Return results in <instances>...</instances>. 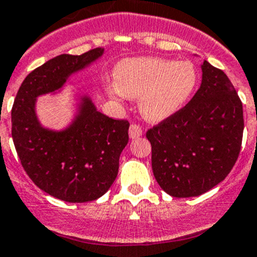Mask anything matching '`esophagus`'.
Segmentation results:
<instances>
[{
  "instance_id": "1",
  "label": "esophagus",
  "mask_w": 257,
  "mask_h": 257,
  "mask_svg": "<svg viewBox=\"0 0 257 257\" xmlns=\"http://www.w3.org/2000/svg\"><path fill=\"white\" fill-rule=\"evenodd\" d=\"M142 136H143L142 126L138 125V124H132L131 128H129V137H131V139H137V138Z\"/></svg>"
}]
</instances>
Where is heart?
<instances>
[{"label":"heart","mask_w":257,"mask_h":257,"mask_svg":"<svg viewBox=\"0 0 257 257\" xmlns=\"http://www.w3.org/2000/svg\"><path fill=\"white\" fill-rule=\"evenodd\" d=\"M114 85L108 87L113 98H140V112L159 121L176 113L192 94L197 71L188 61L164 58H131L117 64Z\"/></svg>","instance_id":"heart-1"}]
</instances>
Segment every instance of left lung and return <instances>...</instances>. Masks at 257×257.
I'll use <instances>...</instances> for the list:
<instances>
[{
  "label": "left lung",
  "mask_w": 257,
  "mask_h": 257,
  "mask_svg": "<svg viewBox=\"0 0 257 257\" xmlns=\"http://www.w3.org/2000/svg\"><path fill=\"white\" fill-rule=\"evenodd\" d=\"M242 103L233 83L207 60L190 102L147 132L154 176L177 198L206 193L221 182L241 149Z\"/></svg>",
  "instance_id": "left-lung-1"
}]
</instances>
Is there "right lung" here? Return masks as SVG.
I'll return each instance as SVG.
<instances>
[{
	"label": "right lung",
	"mask_w": 257,
	"mask_h": 257,
	"mask_svg": "<svg viewBox=\"0 0 257 257\" xmlns=\"http://www.w3.org/2000/svg\"><path fill=\"white\" fill-rule=\"evenodd\" d=\"M103 51L96 48L50 59L24 79L12 107V138L24 171L40 190L65 202L94 201L109 190L128 144L129 121L107 117L83 96L72 123L64 131H50L38 120L36 99L60 90L70 75Z\"/></svg>",
	"instance_id": "1"
}]
</instances>
